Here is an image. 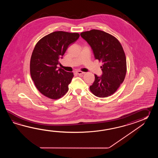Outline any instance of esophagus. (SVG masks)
Masks as SVG:
<instances>
[{
	"label": "esophagus",
	"instance_id": "34e87169",
	"mask_svg": "<svg viewBox=\"0 0 158 158\" xmlns=\"http://www.w3.org/2000/svg\"><path fill=\"white\" fill-rule=\"evenodd\" d=\"M76 73H77L78 74H79V75L85 74V72H82V71H76Z\"/></svg>",
	"mask_w": 158,
	"mask_h": 158
}]
</instances>
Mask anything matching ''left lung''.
Returning <instances> with one entry per match:
<instances>
[{
  "label": "left lung",
  "instance_id": "8db88e82",
  "mask_svg": "<svg viewBox=\"0 0 158 158\" xmlns=\"http://www.w3.org/2000/svg\"><path fill=\"white\" fill-rule=\"evenodd\" d=\"M80 34L90 44L95 58L102 63L103 74L101 77L95 74L91 92L98 97H109L117 91L125 77L127 60L123 48L116 37L102 30L93 29Z\"/></svg>",
  "mask_w": 158,
  "mask_h": 158
}]
</instances>
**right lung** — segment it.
Masks as SVG:
<instances>
[{"label": "right lung", "mask_w": 158, "mask_h": 158, "mask_svg": "<svg viewBox=\"0 0 158 158\" xmlns=\"http://www.w3.org/2000/svg\"><path fill=\"white\" fill-rule=\"evenodd\" d=\"M79 37L78 33L57 31L42 38L35 44L30 59V75L35 87L45 97L58 99L67 93L73 73L57 69V65L68 46Z\"/></svg>", "instance_id": "1"}]
</instances>
